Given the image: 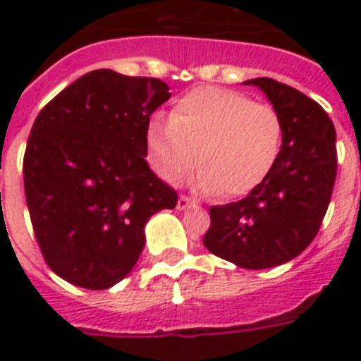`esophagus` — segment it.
Listing matches in <instances>:
<instances>
[{"label": "esophagus", "mask_w": 361, "mask_h": 361, "mask_svg": "<svg viewBox=\"0 0 361 361\" xmlns=\"http://www.w3.org/2000/svg\"><path fill=\"white\" fill-rule=\"evenodd\" d=\"M192 204H195V200H191L189 197H185V195H180V198H178V209H187V208H191Z\"/></svg>", "instance_id": "obj_1"}]
</instances>
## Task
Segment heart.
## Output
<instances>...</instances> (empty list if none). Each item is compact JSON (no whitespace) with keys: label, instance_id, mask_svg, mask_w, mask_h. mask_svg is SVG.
Returning <instances> with one entry per match:
<instances>
[{"label":"heart","instance_id":"heart-1","mask_svg":"<svg viewBox=\"0 0 361 361\" xmlns=\"http://www.w3.org/2000/svg\"><path fill=\"white\" fill-rule=\"evenodd\" d=\"M283 127L268 104L234 90L195 87L176 101L170 118L153 116L147 147L161 178L176 181L195 164L197 187L241 197L262 183L281 152Z\"/></svg>","mask_w":361,"mask_h":361}]
</instances>
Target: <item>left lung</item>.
Segmentation results:
<instances>
[{
    "instance_id": "left-lung-1",
    "label": "left lung",
    "mask_w": 361,
    "mask_h": 361,
    "mask_svg": "<svg viewBox=\"0 0 361 361\" xmlns=\"http://www.w3.org/2000/svg\"><path fill=\"white\" fill-rule=\"evenodd\" d=\"M283 127L268 178L238 202L209 209V252L238 268L266 269L296 258L317 236L337 174L336 129L322 106L271 78H252Z\"/></svg>"
}]
</instances>
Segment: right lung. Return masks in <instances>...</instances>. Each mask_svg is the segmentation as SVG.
Returning a JSON list of instances; mask_svg holds the SVG:
<instances>
[{
	"label": "right lung",
	"instance_id": "1",
	"mask_svg": "<svg viewBox=\"0 0 361 361\" xmlns=\"http://www.w3.org/2000/svg\"><path fill=\"white\" fill-rule=\"evenodd\" d=\"M170 99L157 78L92 71L39 112L24 189L42 257L71 285L104 290L140 257L144 226L178 195L147 166L149 116Z\"/></svg>",
	"mask_w": 361,
	"mask_h": 361
}]
</instances>
